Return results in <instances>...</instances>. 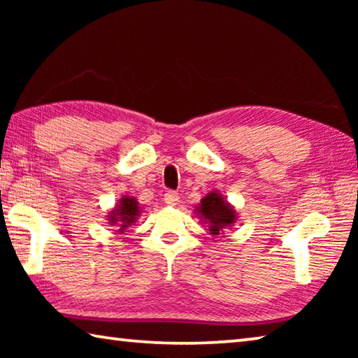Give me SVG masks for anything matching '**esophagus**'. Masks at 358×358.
Wrapping results in <instances>:
<instances>
[{"instance_id": "34e87169", "label": "esophagus", "mask_w": 358, "mask_h": 358, "mask_svg": "<svg viewBox=\"0 0 358 358\" xmlns=\"http://www.w3.org/2000/svg\"><path fill=\"white\" fill-rule=\"evenodd\" d=\"M178 201H180L178 192H175V191H167V192L164 194V202L169 205V207H175V205L178 203Z\"/></svg>"}]
</instances>
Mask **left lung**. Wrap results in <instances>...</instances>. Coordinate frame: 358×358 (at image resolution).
I'll return each instance as SVG.
<instances>
[{"instance_id": "8db88e82", "label": "left lung", "mask_w": 358, "mask_h": 358, "mask_svg": "<svg viewBox=\"0 0 358 358\" xmlns=\"http://www.w3.org/2000/svg\"><path fill=\"white\" fill-rule=\"evenodd\" d=\"M197 216L207 224L211 235H220L237 222V210L230 205L217 191H211L205 196L196 208Z\"/></svg>"}]
</instances>
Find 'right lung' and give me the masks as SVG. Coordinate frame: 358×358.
Listing matches in <instances>:
<instances>
[{
    "label": "right lung",
    "instance_id": "obj_1",
    "mask_svg": "<svg viewBox=\"0 0 358 358\" xmlns=\"http://www.w3.org/2000/svg\"><path fill=\"white\" fill-rule=\"evenodd\" d=\"M141 216V207L134 197L123 196L118 203L107 215V220L110 226L118 227V234L126 232V229L134 224Z\"/></svg>",
    "mask_w": 358,
    "mask_h": 358
}]
</instances>
